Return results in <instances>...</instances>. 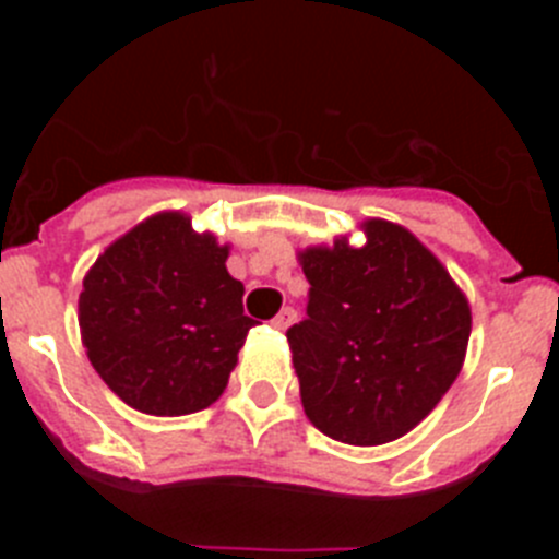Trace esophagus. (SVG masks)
I'll use <instances>...</instances> for the list:
<instances>
[{"label":"esophagus","instance_id":"obj_1","mask_svg":"<svg viewBox=\"0 0 559 559\" xmlns=\"http://www.w3.org/2000/svg\"><path fill=\"white\" fill-rule=\"evenodd\" d=\"M294 319H296V313L290 308H283L280 310V313L274 316V319H271V324H274L276 330H288L290 324H294Z\"/></svg>","mask_w":559,"mask_h":559}]
</instances>
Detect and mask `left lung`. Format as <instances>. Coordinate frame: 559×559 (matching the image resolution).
Segmentation results:
<instances>
[{"mask_svg":"<svg viewBox=\"0 0 559 559\" xmlns=\"http://www.w3.org/2000/svg\"><path fill=\"white\" fill-rule=\"evenodd\" d=\"M308 246V319L288 330L308 419L330 439L372 448L419 426L462 372L471 302L431 249L383 218Z\"/></svg>","mask_w":559,"mask_h":559,"instance_id":"left-lung-1","label":"left lung"}]
</instances>
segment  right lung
I'll return each instance as SVG.
<instances>
[{"label":"right lung","instance_id":"obj_1","mask_svg":"<svg viewBox=\"0 0 559 559\" xmlns=\"http://www.w3.org/2000/svg\"><path fill=\"white\" fill-rule=\"evenodd\" d=\"M229 243L159 212L117 237L83 276L78 324L92 367L122 403L181 417L224 394L254 319L226 271Z\"/></svg>","mask_w":559,"mask_h":559}]
</instances>
